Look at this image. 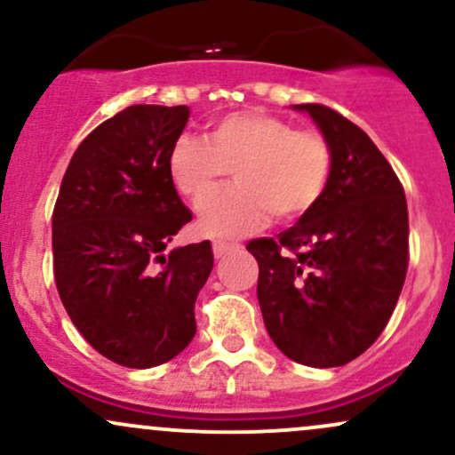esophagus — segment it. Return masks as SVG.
<instances>
[{"instance_id":"34e87169","label":"esophagus","mask_w":455,"mask_h":455,"mask_svg":"<svg viewBox=\"0 0 455 455\" xmlns=\"http://www.w3.org/2000/svg\"><path fill=\"white\" fill-rule=\"evenodd\" d=\"M239 243H228V242H213V257L224 259L227 254H231L233 250H237Z\"/></svg>"}]
</instances>
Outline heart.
<instances>
[{"mask_svg": "<svg viewBox=\"0 0 455 455\" xmlns=\"http://www.w3.org/2000/svg\"><path fill=\"white\" fill-rule=\"evenodd\" d=\"M234 171L238 186L209 195ZM166 171L181 196L201 203L198 228L207 237L235 239L275 220L310 213L325 196L333 149L321 132L260 111L228 113L205 137L180 134L166 156Z\"/></svg>", "mask_w": 455, "mask_h": 455, "instance_id": "b5f03b06", "label": "heart"}]
</instances>
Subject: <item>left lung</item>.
<instances>
[{
	"label": "left lung",
	"instance_id": "1",
	"mask_svg": "<svg viewBox=\"0 0 455 455\" xmlns=\"http://www.w3.org/2000/svg\"><path fill=\"white\" fill-rule=\"evenodd\" d=\"M307 113L333 149L325 196L275 239H254L257 297L275 347L297 363L336 368L372 347L409 267L404 188L372 139L323 104Z\"/></svg>",
	"mask_w": 455,
	"mask_h": 455
}]
</instances>
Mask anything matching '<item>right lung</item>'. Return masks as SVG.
Segmentation results:
<instances>
[{"instance_id": "1", "label": "right lung", "mask_w": 455, "mask_h": 455, "mask_svg": "<svg viewBox=\"0 0 455 455\" xmlns=\"http://www.w3.org/2000/svg\"><path fill=\"white\" fill-rule=\"evenodd\" d=\"M190 108L134 104L78 145L53 212V269L81 336L111 362L154 368L196 333L195 301L210 278V242L171 250L192 213L169 171Z\"/></svg>"}]
</instances>
